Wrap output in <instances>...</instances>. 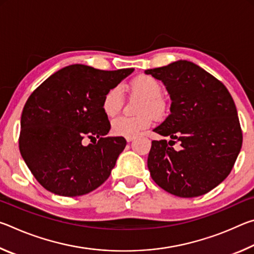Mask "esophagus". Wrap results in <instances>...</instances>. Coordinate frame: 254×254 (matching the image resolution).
<instances>
[{
	"mask_svg": "<svg viewBox=\"0 0 254 254\" xmlns=\"http://www.w3.org/2000/svg\"><path fill=\"white\" fill-rule=\"evenodd\" d=\"M126 140H127V142H131V141L134 140V136H127Z\"/></svg>",
	"mask_w": 254,
	"mask_h": 254,
	"instance_id": "34e87169",
	"label": "esophagus"
}]
</instances>
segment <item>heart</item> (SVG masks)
I'll use <instances>...</instances> for the list:
<instances>
[{
  "instance_id": "heart-1",
  "label": "heart",
  "mask_w": 254,
  "mask_h": 254,
  "mask_svg": "<svg viewBox=\"0 0 254 254\" xmlns=\"http://www.w3.org/2000/svg\"><path fill=\"white\" fill-rule=\"evenodd\" d=\"M131 92L136 96L142 97L139 104L140 115L135 118L119 117L111 123V131L117 136H135L148 128L152 123V115L160 114L163 109L161 101L162 87L152 76L140 75L130 83ZM123 104L122 92L119 86L110 88L102 101V110L106 117H114Z\"/></svg>"
}]
</instances>
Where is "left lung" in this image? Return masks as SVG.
<instances>
[{"label": "left lung", "mask_w": 254, "mask_h": 254, "mask_svg": "<svg viewBox=\"0 0 254 254\" xmlns=\"http://www.w3.org/2000/svg\"><path fill=\"white\" fill-rule=\"evenodd\" d=\"M161 80L170 95V114L154 132L170 140L152 141L148 168L170 194L197 197L212 190L233 168L242 147L238 111L227 88L187 60L144 70ZM178 140L182 147L173 148Z\"/></svg>", "instance_id": "8db88e82"}]
</instances>
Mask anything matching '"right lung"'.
Segmentation results:
<instances>
[{"instance_id":"1","label":"right lung","mask_w":254,"mask_h":254,"mask_svg":"<svg viewBox=\"0 0 254 254\" xmlns=\"http://www.w3.org/2000/svg\"><path fill=\"white\" fill-rule=\"evenodd\" d=\"M133 70H100L76 64L56 71L30 95L21 115L19 147L47 190L81 196L110 177L127 141L105 136L111 126L102 101ZM85 137L94 142L84 146Z\"/></svg>"}]
</instances>
